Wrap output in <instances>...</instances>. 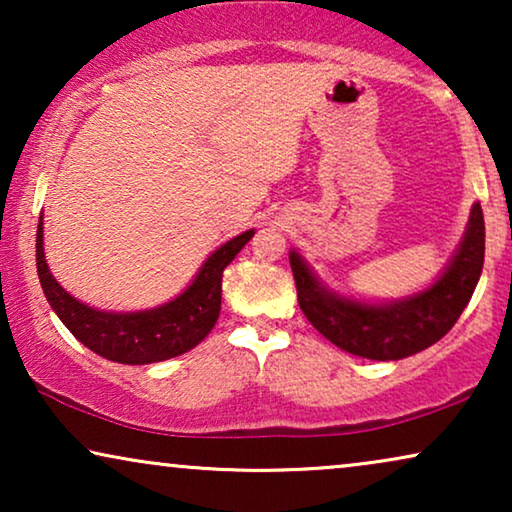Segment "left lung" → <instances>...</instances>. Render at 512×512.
<instances>
[{"label":"left lung","mask_w":512,"mask_h":512,"mask_svg":"<svg viewBox=\"0 0 512 512\" xmlns=\"http://www.w3.org/2000/svg\"><path fill=\"white\" fill-rule=\"evenodd\" d=\"M298 305L307 321L335 347L370 361H398L436 345L471 300L485 263V219L480 202L466 233L436 282L398 300H361L333 291L310 263L289 251Z\"/></svg>","instance_id":"1"}]
</instances>
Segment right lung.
Masks as SVG:
<instances>
[{
    "label": "right lung",
    "mask_w": 512,
    "mask_h": 512,
    "mask_svg": "<svg viewBox=\"0 0 512 512\" xmlns=\"http://www.w3.org/2000/svg\"><path fill=\"white\" fill-rule=\"evenodd\" d=\"M41 219L44 216H39L37 228V272L48 305L81 345L125 366L167 361L200 345L219 319L223 270L254 237V228H251L221 244L177 298L151 310L107 312L76 300L51 275L44 256V221Z\"/></svg>",
    "instance_id": "1"
}]
</instances>
